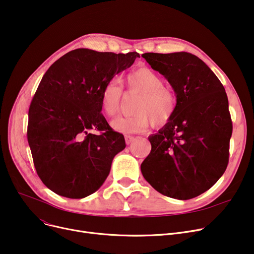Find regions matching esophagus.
<instances>
[{"label":"esophagus","instance_id":"esophagus-1","mask_svg":"<svg viewBox=\"0 0 254 254\" xmlns=\"http://www.w3.org/2000/svg\"><path fill=\"white\" fill-rule=\"evenodd\" d=\"M134 140H135V138L132 137V136H126V143H127V145H129L130 143L134 142Z\"/></svg>","mask_w":254,"mask_h":254}]
</instances>
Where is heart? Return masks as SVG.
<instances>
[{"instance_id": "heart-1", "label": "heart", "mask_w": 254, "mask_h": 254, "mask_svg": "<svg viewBox=\"0 0 254 254\" xmlns=\"http://www.w3.org/2000/svg\"><path fill=\"white\" fill-rule=\"evenodd\" d=\"M128 90L139 93L134 113L130 116H118L111 122V127L124 135L144 131L151 120L155 127H164L177 110V96L171 87L164 85V80L155 71L142 66L130 72L126 78ZM123 89L115 81L107 83L102 92L100 104L103 112L113 116L119 109Z\"/></svg>"}]
</instances>
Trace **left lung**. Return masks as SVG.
Listing matches in <instances>:
<instances>
[{"instance_id":"8db88e82","label":"left lung","mask_w":254,"mask_h":254,"mask_svg":"<svg viewBox=\"0 0 254 254\" xmlns=\"http://www.w3.org/2000/svg\"><path fill=\"white\" fill-rule=\"evenodd\" d=\"M165 76L177 96V110L148 138L141 172L164 195L190 199L207 191L229 163L233 125L223 85L209 66L189 52L142 55Z\"/></svg>"}]
</instances>
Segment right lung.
I'll use <instances>...</instances> for the list:
<instances>
[{
  "label": "right lung",
  "instance_id": "obj_1",
  "mask_svg": "<svg viewBox=\"0 0 254 254\" xmlns=\"http://www.w3.org/2000/svg\"><path fill=\"white\" fill-rule=\"evenodd\" d=\"M136 58L137 52L116 55L78 48L44 74L29 109L28 141L37 174L53 192L82 198L108 177L113 158L126 142L101 113V92ZM91 129L102 132L91 134Z\"/></svg>",
  "mask_w": 254,
  "mask_h": 254
}]
</instances>
